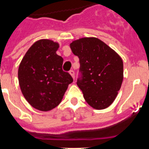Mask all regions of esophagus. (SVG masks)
<instances>
[{
  "instance_id": "34e87169",
  "label": "esophagus",
  "mask_w": 149,
  "mask_h": 149,
  "mask_svg": "<svg viewBox=\"0 0 149 149\" xmlns=\"http://www.w3.org/2000/svg\"><path fill=\"white\" fill-rule=\"evenodd\" d=\"M70 74L71 75V77H72V79H75V74H74V71L73 70H70Z\"/></svg>"
}]
</instances>
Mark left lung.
Masks as SVG:
<instances>
[{"label":"left lung","mask_w":149,"mask_h":149,"mask_svg":"<svg viewBox=\"0 0 149 149\" xmlns=\"http://www.w3.org/2000/svg\"><path fill=\"white\" fill-rule=\"evenodd\" d=\"M70 45L72 53L79 58L82 78L77 80V86L85 100L97 110L108 107L117 97L122 84V58L94 37L72 41Z\"/></svg>","instance_id":"8db88e82"}]
</instances>
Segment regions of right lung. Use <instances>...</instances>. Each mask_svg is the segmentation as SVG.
I'll return each mask as SVG.
<instances>
[{"label": "right lung", "mask_w": 149, "mask_h": 149, "mask_svg": "<svg viewBox=\"0 0 149 149\" xmlns=\"http://www.w3.org/2000/svg\"><path fill=\"white\" fill-rule=\"evenodd\" d=\"M59 45L40 39L29 48L18 67V82L26 100L38 111H49L63 100L73 79L62 69L63 58L56 54Z\"/></svg>", "instance_id": "right-lung-1"}]
</instances>
